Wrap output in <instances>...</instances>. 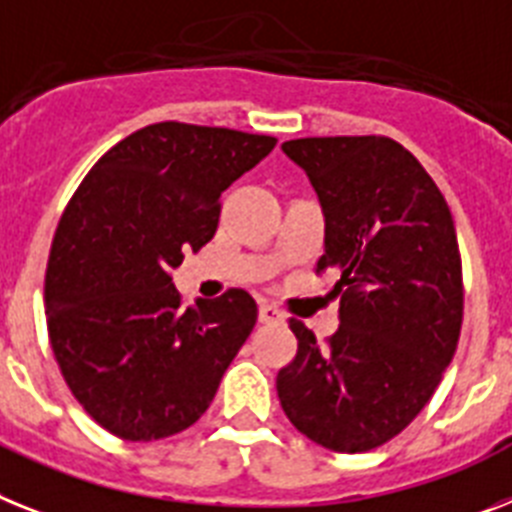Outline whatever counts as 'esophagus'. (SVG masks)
<instances>
[{
  "instance_id": "1",
  "label": "esophagus",
  "mask_w": 512,
  "mask_h": 512,
  "mask_svg": "<svg viewBox=\"0 0 512 512\" xmlns=\"http://www.w3.org/2000/svg\"><path fill=\"white\" fill-rule=\"evenodd\" d=\"M257 317H260V322H265V325H273V322L286 320L281 309H276L273 304H268V302H260V307H257Z\"/></svg>"
}]
</instances>
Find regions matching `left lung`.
Segmentation results:
<instances>
[{"label": "left lung", "mask_w": 512, "mask_h": 512, "mask_svg": "<svg viewBox=\"0 0 512 512\" xmlns=\"http://www.w3.org/2000/svg\"><path fill=\"white\" fill-rule=\"evenodd\" d=\"M283 153L325 213L315 273L338 276L341 325L325 343L291 317L296 356L278 372L283 414L304 437L367 453L429 403L461 338L463 270L453 216L424 166L382 135L299 137Z\"/></svg>", "instance_id": "obj_1"}]
</instances>
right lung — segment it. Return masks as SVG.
<instances>
[{"label":"right lung","mask_w":512,"mask_h":512,"mask_svg":"<svg viewBox=\"0 0 512 512\" xmlns=\"http://www.w3.org/2000/svg\"><path fill=\"white\" fill-rule=\"evenodd\" d=\"M273 148L270 135L148 124L70 197L46 263V328L70 393L114 437L192 427L255 328L244 289L187 307L171 273L213 239L221 192Z\"/></svg>","instance_id":"right-lung-1"}]
</instances>
